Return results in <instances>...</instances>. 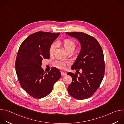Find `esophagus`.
I'll list each match as a JSON object with an SVG mask.
<instances>
[{"label":"esophagus","instance_id":"34e87169","mask_svg":"<svg viewBox=\"0 0 124 124\" xmlns=\"http://www.w3.org/2000/svg\"><path fill=\"white\" fill-rule=\"evenodd\" d=\"M67 75V73L64 72H61V75L62 76H66Z\"/></svg>","mask_w":124,"mask_h":124}]
</instances>
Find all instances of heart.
Returning a JSON list of instances; mask_svg holds the SVG:
<instances>
[{
  "mask_svg": "<svg viewBox=\"0 0 124 124\" xmlns=\"http://www.w3.org/2000/svg\"><path fill=\"white\" fill-rule=\"evenodd\" d=\"M62 44L67 51L69 50H74L76 46V43L72 39L69 38H66L62 41ZM55 47V44H52L49 49V52L50 55L54 54ZM54 65L57 68L61 70H65L66 66L70 64L69 62L64 61L62 60H58L54 62Z\"/></svg>",
  "mask_w": 124,
  "mask_h": 124,
  "instance_id": "obj_1",
  "label": "heart"
}]
</instances>
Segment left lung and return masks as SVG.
<instances>
[{"label": "left lung", "mask_w": 124, "mask_h": 124, "mask_svg": "<svg viewBox=\"0 0 124 124\" xmlns=\"http://www.w3.org/2000/svg\"><path fill=\"white\" fill-rule=\"evenodd\" d=\"M70 36L78 39L81 49L78 58L71 67L72 70L79 69L82 73L69 72L72 82L68 87L69 94L78 100L91 97L100 87L103 79L105 64L103 53L98 41L93 36L83 32H66Z\"/></svg>", "instance_id": "1"}]
</instances>
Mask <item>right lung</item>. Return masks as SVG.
I'll list each match as a JSON object with an SVG mask.
<instances>
[{"label":"right lung","mask_w":124,"mask_h":124,"mask_svg":"<svg viewBox=\"0 0 124 124\" xmlns=\"http://www.w3.org/2000/svg\"><path fill=\"white\" fill-rule=\"evenodd\" d=\"M60 33L39 31L32 34L22 43L16 57L15 67L21 87L32 97L41 99L49 94L61 77L58 69L48 73L41 68L43 59L50 57V45Z\"/></svg>","instance_id":"add662e5"}]
</instances>
